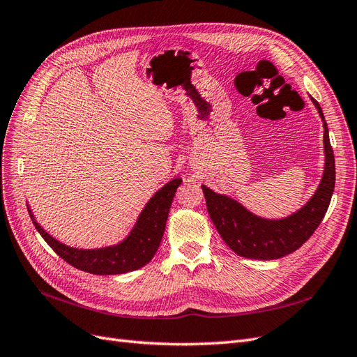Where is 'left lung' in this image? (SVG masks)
Masks as SVG:
<instances>
[{"instance_id": "left-lung-1", "label": "left lung", "mask_w": 357, "mask_h": 357, "mask_svg": "<svg viewBox=\"0 0 357 357\" xmlns=\"http://www.w3.org/2000/svg\"><path fill=\"white\" fill-rule=\"evenodd\" d=\"M311 100L319 110L325 128L323 142H325L326 162L320 186L299 211L282 220L262 219L245 210L235 199L219 195L202 186L210 219L223 241L238 256L257 259V261H271L294 253L314 234L325 218L335 188V158L325 116L319 102L314 98Z\"/></svg>"}]
</instances>
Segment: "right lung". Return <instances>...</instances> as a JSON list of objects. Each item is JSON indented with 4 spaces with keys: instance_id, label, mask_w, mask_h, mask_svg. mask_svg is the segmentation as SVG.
Listing matches in <instances>:
<instances>
[{
    "instance_id": "right-lung-1",
    "label": "right lung",
    "mask_w": 357,
    "mask_h": 357,
    "mask_svg": "<svg viewBox=\"0 0 357 357\" xmlns=\"http://www.w3.org/2000/svg\"><path fill=\"white\" fill-rule=\"evenodd\" d=\"M180 185L181 178H174L155 193L139 214L135 228L125 241L112 247L95 248V250H80V248H73L56 241L34 220L31 210L28 211L36 229L45 241L59 257L74 268L96 275L125 274L135 271L152 261L164 236L171 202Z\"/></svg>"
}]
</instances>
